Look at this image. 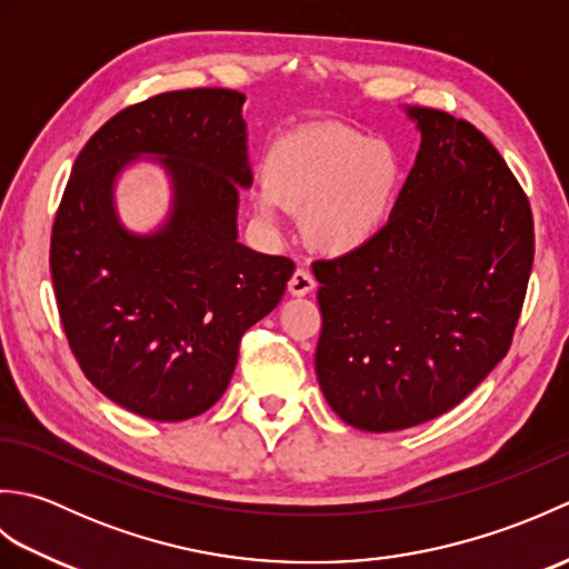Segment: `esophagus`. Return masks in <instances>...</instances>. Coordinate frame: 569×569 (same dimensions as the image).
Masks as SVG:
<instances>
[{
	"label": "esophagus",
	"mask_w": 569,
	"mask_h": 569,
	"mask_svg": "<svg viewBox=\"0 0 569 569\" xmlns=\"http://www.w3.org/2000/svg\"><path fill=\"white\" fill-rule=\"evenodd\" d=\"M312 288H316V278H312L308 269H296L291 281H288V291H291V296H308Z\"/></svg>",
	"instance_id": "1"
}]
</instances>
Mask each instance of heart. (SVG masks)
<instances>
[{
    "label": "heart",
    "mask_w": 569,
    "mask_h": 569,
    "mask_svg": "<svg viewBox=\"0 0 569 569\" xmlns=\"http://www.w3.org/2000/svg\"><path fill=\"white\" fill-rule=\"evenodd\" d=\"M401 163L389 141L355 129H312L278 139L263 161L257 210L303 212L308 244L345 253L365 244L391 210Z\"/></svg>",
    "instance_id": "b5f03b06"
}]
</instances>
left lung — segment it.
<instances>
[{
	"label": "left lung",
	"mask_w": 569,
	"mask_h": 569,
	"mask_svg": "<svg viewBox=\"0 0 569 569\" xmlns=\"http://www.w3.org/2000/svg\"><path fill=\"white\" fill-rule=\"evenodd\" d=\"M406 112L420 151L389 222L312 263L320 389L367 432L438 418L487 379L511 347L536 253L530 202L491 141L447 112Z\"/></svg>",
	"instance_id": "1"
}]
</instances>
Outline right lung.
<instances>
[{
  "label": "right lung",
  "mask_w": 569,
  "mask_h": 569,
  "mask_svg": "<svg viewBox=\"0 0 569 569\" xmlns=\"http://www.w3.org/2000/svg\"><path fill=\"white\" fill-rule=\"evenodd\" d=\"M244 94L163 92L131 104L84 143L51 234V276L68 345L110 401L176 422L212 408L239 342L278 306L296 263L237 241L239 188L251 186ZM141 154L172 178L151 236L118 222L113 186Z\"/></svg>",
  "instance_id": "obj_1"
}]
</instances>
